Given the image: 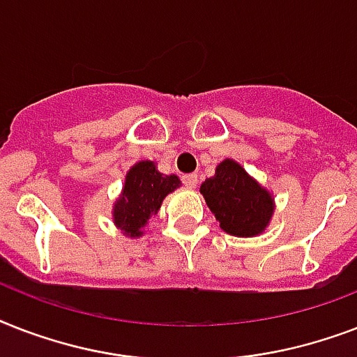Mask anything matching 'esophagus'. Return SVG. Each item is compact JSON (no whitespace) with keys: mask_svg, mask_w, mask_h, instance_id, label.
Instances as JSON below:
<instances>
[{"mask_svg":"<svg viewBox=\"0 0 357 357\" xmlns=\"http://www.w3.org/2000/svg\"><path fill=\"white\" fill-rule=\"evenodd\" d=\"M185 187H189V189H195L196 185H198V176L196 174H185L183 178H181Z\"/></svg>","mask_w":357,"mask_h":357,"instance_id":"esophagus-1","label":"esophagus"}]
</instances>
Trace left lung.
I'll return each instance as SVG.
<instances>
[{
    "instance_id": "obj_1",
    "label": "left lung",
    "mask_w": 357,
    "mask_h": 357,
    "mask_svg": "<svg viewBox=\"0 0 357 357\" xmlns=\"http://www.w3.org/2000/svg\"><path fill=\"white\" fill-rule=\"evenodd\" d=\"M200 192L220 228L237 237L261 234L274 211L272 196L231 159L218 165L215 176L202 183Z\"/></svg>"
}]
</instances>
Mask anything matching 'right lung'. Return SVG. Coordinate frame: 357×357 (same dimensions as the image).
I'll return each instance as SVG.
<instances>
[{
	"label": "right lung",
	"mask_w": 357,
	"mask_h": 357,
	"mask_svg": "<svg viewBox=\"0 0 357 357\" xmlns=\"http://www.w3.org/2000/svg\"><path fill=\"white\" fill-rule=\"evenodd\" d=\"M178 187V176L157 172L151 161L137 162L126 176L123 192L114 204V224L129 237H139L151 215L159 211L165 196Z\"/></svg>",
	"instance_id": "1"
}]
</instances>
